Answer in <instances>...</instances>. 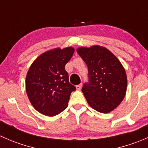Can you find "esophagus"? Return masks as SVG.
<instances>
[{
    "label": "esophagus",
    "instance_id": "esophagus-1",
    "mask_svg": "<svg viewBox=\"0 0 148 148\" xmlns=\"http://www.w3.org/2000/svg\"><path fill=\"white\" fill-rule=\"evenodd\" d=\"M82 84H78V85H77V86H76V88H77V90H80V89H82Z\"/></svg>",
    "mask_w": 148,
    "mask_h": 148
}]
</instances>
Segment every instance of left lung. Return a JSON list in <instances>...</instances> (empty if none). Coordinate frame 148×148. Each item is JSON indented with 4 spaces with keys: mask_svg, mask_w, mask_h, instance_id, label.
I'll return each mask as SVG.
<instances>
[{
    "mask_svg": "<svg viewBox=\"0 0 148 148\" xmlns=\"http://www.w3.org/2000/svg\"><path fill=\"white\" fill-rule=\"evenodd\" d=\"M77 53L88 67L89 82L82 92L92 108L101 113L113 111L125 98L127 79L121 62L104 46L79 47Z\"/></svg>",
    "mask_w": 148,
    "mask_h": 148,
    "instance_id": "1",
    "label": "left lung"
}]
</instances>
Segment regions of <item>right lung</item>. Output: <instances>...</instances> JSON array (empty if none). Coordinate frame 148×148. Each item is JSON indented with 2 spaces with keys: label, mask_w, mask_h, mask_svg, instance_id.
Returning a JSON list of instances; mask_svg holds the SVG:
<instances>
[{
  "label": "right lung",
  "mask_w": 148,
  "mask_h": 148,
  "mask_svg": "<svg viewBox=\"0 0 148 148\" xmlns=\"http://www.w3.org/2000/svg\"><path fill=\"white\" fill-rule=\"evenodd\" d=\"M74 49L55 48L38 56L26 77V90L33 107L44 115H57L68 106L70 95L76 87L69 82L65 65Z\"/></svg>",
  "instance_id": "add662e5"
}]
</instances>
